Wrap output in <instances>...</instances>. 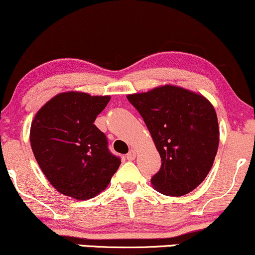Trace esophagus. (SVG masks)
<instances>
[{"label": "esophagus", "mask_w": 255, "mask_h": 255, "mask_svg": "<svg viewBox=\"0 0 255 255\" xmlns=\"http://www.w3.org/2000/svg\"><path fill=\"white\" fill-rule=\"evenodd\" d=\"M127 160H134L135 157H136V151H135L134 149H130L129 151H128V154H127Z\"/></svg>", "instance_id": "esophagus-1"}]
</instances>
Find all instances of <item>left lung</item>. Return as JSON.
Returning a JSON list of instances; mask_svg holds the SVG:
<instances>
[{
    "label": "left lung",
    "mask_w": 255,
    "mask_h": 255,
    "mask_svg": "<svg viewBox=\"0 0 255 255\" xmlns=\"http://www.w3.org/2000/svg\"><path fill=\"white\" fill-rule=\"evenodd\" d=\"M140 113L161 157L150 182L156 191L182 196L204 181L219 146L213 106L202 95L175 86H162L127 96Z\"/></svg>",
    "instance_id": "8db88e82"
}]
</instances>
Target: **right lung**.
Returning a JSON list of instances; mask_svg holds the SVG:
<instances>
[{"instance_id":"right-lung-1","label":"right lung","mask_w":255,"mask_h":255,"mask_svg":"<svg viewBox=\"0 0 255 255\" xmlns=\"http://www.w3.org/2000/svg\"><path fill=\"white\" fill-rule=\"evenodd\" d=\"M111 96L68 92L54 96L35 115L30 144L38 166L60 193L88 200L102 192L121 165L94 125Z\"/></svg>"}]
</instances>
